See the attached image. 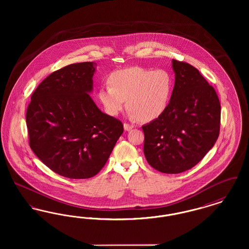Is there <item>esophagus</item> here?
Returning a JSON list of instances; mask_svg holds the SVG:
<instances>
[{"label":"esophagus","instance_id":"34e87169","mask_svg":"<svg viewBox=\"0 0 249 249\" xmlns=\"http://www.w3.org/2000/svg\"><path fill=\"white\" fill-rule=\"evenodd\" d=\"M134 126L132 124H128V123H124V129L125 130H130L133 128Z\"/></svg>","mask_w":249,"mask_h":249}]
</instances>
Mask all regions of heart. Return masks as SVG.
Instances as JSON below:
<instances>
[{
  "mask_svg": "<svg viewBox=\"0 0 249 249\" xmlns=\"http://www.w3.org/2000/svg\"><path fill=\"white\" fill-rule=\"evenodd\" d=\"M99 90V100L111 116L126 106L133 117L150 121L161 116L173 91V77L165 69L132 67L114 71Z\"/></svg>",
  "mask_w": 249,
  "mask_h": 249,
  "instance_id": "heart-1",
  "label": "heart"
}]
</instances>
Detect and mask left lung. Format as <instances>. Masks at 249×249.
<instances>
[{"label": "left lung", "instance_id": "1", "mask_svg": "<svg viewBox=\"0 0 249 249\" xmlns=\"http://www.w3.org/2000/svg\"><path fill=\"white\" fill-rule=\"evenodd\" d=\"M176 82L164 113L142 127L143 153L149 165L180 174L201 161L220 130V103L199 70L173 59Z\"/></svg>", "mask_w": 249, "mask_h": 249}]
</instances>
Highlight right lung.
<instances>
[{
	"label": "right lung",
	"mask_w": 249,
	"mask_h": 249,
	"mask_svg": "<svg viewBox=\"0 0 249 249\" xmlns=\"http://www.w3.org/2000/svg\"><path fill=\"white\" fill-rule=\"evenodd\" d=\"M93 64L73 63L53 71L36 88L27 108L32 150L64 178L96 176L124 130L122 122L103 113L89 94Z\"/></svg>",
	"instance_id": "right-lung-1"
}]
</instances>
